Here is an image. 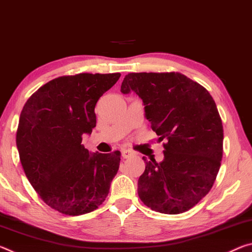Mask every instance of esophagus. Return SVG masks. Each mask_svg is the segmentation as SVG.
<instances>
[{
  "instance_id": "34e87169",
  "label": "esophagus",
  "mask_w": 252,
  "mask_h": 252,
  "mask_svg": "<svg viewBox=\"0 0 252 252\" xmlns=\"http://www.w3.org/2000/svg\"><path fill=\"white\" fill-rule=\"evenodd\" d=\"M121 155L123 159H127V158H130L132 156V152L130 150H127V149H123L121 151Z\"/></svg>"
}]
</instances>
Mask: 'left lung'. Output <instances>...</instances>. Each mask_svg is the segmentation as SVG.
Masks as SVG:
<instances>
[{"instance_id": "8db88e82", "label": "left lung", "mask_w": 252, "mask_h": 252, "mask_svg": "<svg viewBox=\"0 0 252 252\" xmlns=\"http://www.w3.org/2000/svg\"><path fill=\"white\" fill-rule=\"evenodd\" d=\"M135 92L151 127L164 141V160H147L138 181L141 201L152 210L178 215L209 193L223 153V127L215 100L201 84L179 72L125 76L121 92Z\"/></svg>"}]
</instances>
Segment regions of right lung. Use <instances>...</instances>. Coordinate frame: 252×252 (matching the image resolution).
Segmentation results:
<instances>
[{"mask_svg": "<svg viewBox=\"0 0 252 252\" xmlns=\"http://www.w3.org/2000/svg\"><path fill=\"white\" fill-rule=\"evenodd\" d=\"M120 73H79L49 81L21 112L16 146L25 176L42 201L66 216L89 213L108 197L120 152L90 155L84 133L95 126L97 100Z\"/></svg>", "mask_w": 252, "mask_h": 252, "instance_id": "right-lung-1", "label": "right lung"}]
</instances>
